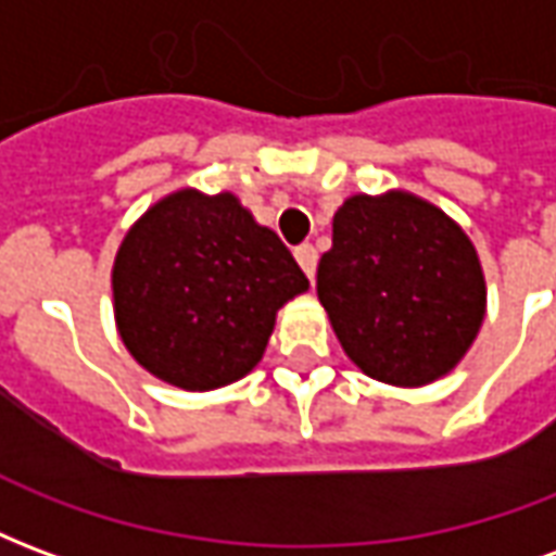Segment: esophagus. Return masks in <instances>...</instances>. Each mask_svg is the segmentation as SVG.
<instances>
[{
    "label": "esophagus",
    "mask_w": 556,
    "mask_h": 556,
    "mask_svg": "<svg viewBox=\"0 0 556 556\" xmlns=\"http://www.w3.org/2000/svg\"><path fill=\"white\" fill-rule=\"evenodd\" d=\"M294 258H298V265L303 267V274L309 279H315V267H318V253H315L313 243H301L298 250H294Z\"/></svg>",
    "instance_id": "1"
}]
</instances>
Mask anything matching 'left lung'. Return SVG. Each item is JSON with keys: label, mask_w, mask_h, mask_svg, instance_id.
Instances as JSON below:
<instances>
[{"label": "left lung", "mask_w": 556, "mask_h": 556, "mask_svg": "<svg viewBox=\"0 0 556 556\" xmlns=\"http://www.w3.org/2000/svg\"><path fill=\"white\" fill-rule=\"evenodd\" d=\"M318 301L363 372L419 387L477 339L485 279L473 243L441 207L410 193L351 195L318 262Z\"/></svg>", "instance_id": "left-lung-1"}]
</instances>
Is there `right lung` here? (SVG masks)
Segmentation results:
<instances>
[{
	"label": "right lung",
	"instance_id": "obj_1",
	"mask_svg": "<svg viewBox=\"0 0 556 556\" xmlns=\"http://www.w3.org/2000/svg\"><path fill=\"white\" fill-rule=\"evenodd\" d=\"M306 289L289 247L231 193L166 195L127 231L113 267L122 342L181 390L243 378L279 306Z\"/></svg>",
	"mask_w": 556,
	"mask_h": 556
}]
</instances>
